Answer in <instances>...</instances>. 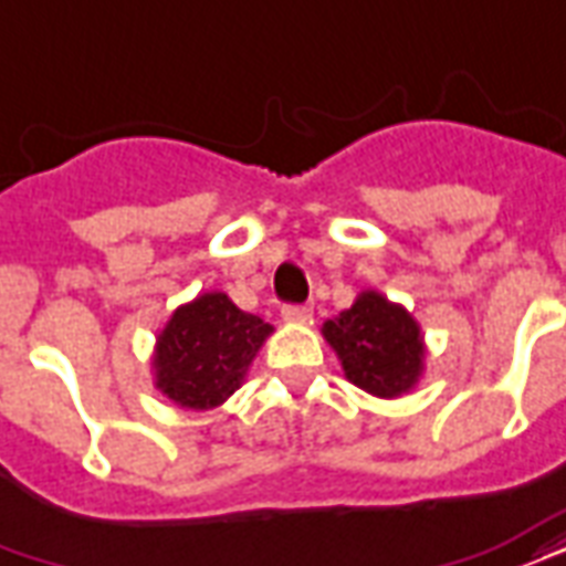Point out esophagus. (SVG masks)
<instances>
[{
    "label": "esophagus",
    "mask_w": 566,
    "mask_h": 566,
    "mask_svg": "<svg viewBox=\"0 0 566 566\" xmlns=\"http://www.w3.org/2000/svg\"><path fill=\"white\" fill-rule=\"evenodd\" d=\"M282 317H284V321H296V324H305V321H312V305H308V303L282 305Z\"/></svg>",
    "instance_id": "obj_1"
}]
</instances>
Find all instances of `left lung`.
<instances>
[{"label":"left lung","mask_w":566,"mask_h":566,"mask_svg":"<svg viewBox=\"0 0 566 566\" xmlns=\"http://www.w3.org/2000/svg\"><path fill=\"white\" fill-rule=\"evenodd\" d=\"M324 338L345 366L347 380L380 399L401 396L422 368L420 326L401 305L375 291L357 296L336 321H326Z\"/></svg>","instance_id":"left-lung-1"}]
</instances>
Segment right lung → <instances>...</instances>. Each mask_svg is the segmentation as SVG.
<instances>
[{"label":"right lung","instance_id":"right-lung-1","mask_svg":"<svg viewBox=\"0 0 566 566\" xmlns=\"http://www.w3.org/2000/svg\"><path fill=\"white\" fill-rule=\"evenodd\" d=\"M272 326L230 303L203 294L174 312L155 347V384L182 408L207 411L240 387L245 368Z\"/></svg>","mask_w":566,"mask_h":566}]
</instances>
